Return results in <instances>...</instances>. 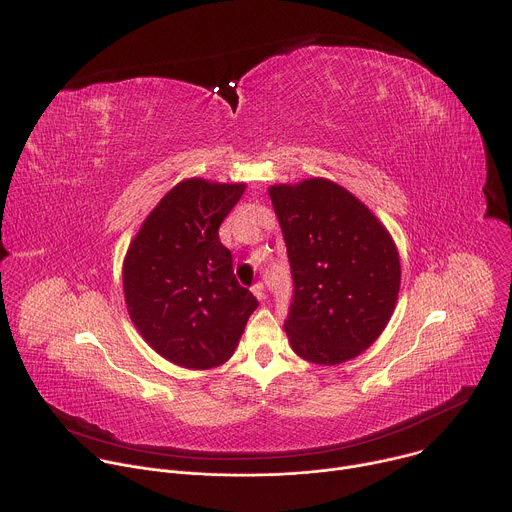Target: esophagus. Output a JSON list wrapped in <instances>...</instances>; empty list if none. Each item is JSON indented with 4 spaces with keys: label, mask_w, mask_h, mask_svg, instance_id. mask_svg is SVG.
<instances>
[{
    "label": "esophagus",
    "mask_w": 512,
    "mask_h": 512,
    "mask_svg": "<svg viewBox=\"0 0 512 512\" xmlns=\"http://www.w3.org/2000/svg\"><path fill=\"white\" fill-rule=\"evenodd\" d=\"M251 289H253V293H255V295H257V299H259V301H263V299H265V297H267V293H265V285H263V281H257V283H255V285H253V287H251Z\"/></svg>",
    "instance_id": "1"
}]
</instances>
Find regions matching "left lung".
I'll return each mask as SVG.
<instances>
[{"label": "left lung", "instance_id": "obj_1", "mask_svg": "<svg viewBox=\"0 0 512 512\" xmlns=\"http://www.w3.org/2000/svg\"><path fill=\"white\" fill-rule=\"evenodd\" d=\"M293 277L289 344L335 366L370 348L400 289V259L382 223L346 189L323 179L269 189Z\"/></svg>", "mask_w": 512, "mask_h": 512}]
</instances>
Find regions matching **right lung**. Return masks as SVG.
<instances>
[{
  "label": "right lung",
  "mask_w": 512,
  "mask_h": 512,
  "mask_svg": "<svg viewBox=\"0 0 512 512\" xmlns=\"http://www.w3.org/2000/svg\"><path fill=\"white\" fill-rule=\"evenodd\" d=\"M245 185L191 179L142 223L124 261L128 313L168 362L207 370L235 352L257 297L239 285L219 227Z\"/></svg>",
  "instance_id": "obj_1"
}]
</instances>
